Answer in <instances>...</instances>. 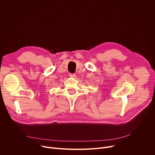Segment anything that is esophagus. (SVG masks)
Masks as SVG:
<instances>
[{
    "label": "esophagus",
    "mask_w": 155,
    "mask_h": 155,
    "mask_svg": "<svg viewBox=\"0 0 155 155\" xmlns=\"http://www.w3.org/2000/svg\"><path fill=\"white\" fill-rule=\"evenodd\" d=\"M69 77H71V78H75L76 77V74H70Z\"/></svg>",
    "instance_id": "esophagus-1"
}]
</instances>
